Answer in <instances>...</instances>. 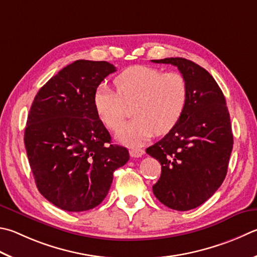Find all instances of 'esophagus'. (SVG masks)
Returning <instances> with one entry per match:
<instances>
[{
  "label": "esophagus",
  "instance_id": "obj_1",
  "mask_svg": "<svg viewBox=\"0 0 257 257\" xmlns=\"http://www.w3.org/2000/svg\"><path fill=\"white\" fill-rule=\"evenodd\" d=\"M145 154V151L144 149H141V148H132L130 149V156L132 157H142Z\"/></svg>",
  "mask_w": 257,
  "mask_h": 257
}]
</instances>
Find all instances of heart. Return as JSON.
Here are the masks:
<instances>
[{
  "mask_svg": "<svg viewBox=\"0 0 257 257\" xmlns=\"http://www.w3.org/2000/svg\"><path fill=\"white\" fill-rule=\"evenodd\" d=\"M113 84L115 91L105 84L96 88L93 105L102 122L114 130L125 118V105L134 104L135 119L115 134L116 139L128 146H141L155 133H170L188 103V82L176 72L137 65L120 73Z\"/></svg>",
  "mask_w": 257,
  "mask_h": 257,
  "instance_id": "b5f03b06",
  "label": "heart"
}]
</instances>
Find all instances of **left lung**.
I'll return each instance as SVG.
<instances>
[{
	"label": "left lung",
	"instance_id": "obj_1",
	"mask_svg": "<svg viewBox=\"0 0 257 257\" xmlns=\"http://www.w3.org/2000/svg\"><path fill=\"white\" fill-rule=\"evenodd\" d=\"M174 65L188 82L189 95L179 123L146 153L161 163L153 192L166 207L186 211L201 206L225 180L234 145L230 116L220 87L189 59L152 60Z\"/></svg>",
	"mask_w": 257,
	"mask_h": 257
}]
</instances>
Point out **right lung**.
<instances>
[{"label":"right lung","mask_w":257,"mask_h":257,"mask_svg":"<svg viewBox=\"0 0 257 257\" xmlns=\"http://www.w3.org/2000/svg\"><path fill=\"white\" fill-rule=\"evenodd\" d=\"M115 71L108 62L76 60L40 88L28 114L25 145L36 185L66 211L99 206L113 172L129 160L127 148L111 144L93 105L97 86Z\"/></svg>","instance_id":"1"}]
</instances>
